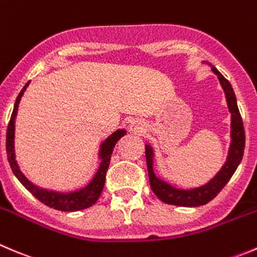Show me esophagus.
Listing matches in <instances>:
<instances>
[{"label": "esophagus", "instance_id": "obj_1", "mask_svg": "<svg viewBox=\"0 0 257 257\" xmlns=\"http://www.w3.org/2000/svg\"><path fill=\"white\" fill-rule=\"evenodd\" d=\"M131 131H132V133L142 134V133H144V131H146V129H144V125L142 121H133L131 125Z\"/></svg>", "mask_w": 257, "mask_h": 257}]
</instances>
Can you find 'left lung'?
Wrapping results in <instances>:
<instances>
[{"mask_svg": "<svg viewBox=\"0 0 257 257\" xmlns=\"http://www.w3.org/2000/svg\"><path fill=\"white\" fill-rule=\"evenodd\" d=\"M212 71L217 74L220 83L222 84V88L226 93V98H227L228 108H230L231 114H232V132H231L232 143H231L230 154H228L227 162L223 166V168L218 172L217 176L212 181L208 182L205 186L200 187V188L183 191V189H177L174 187L169 186L168 183L161 181V179L154 176L153 168H152V154L153 153H152L151 147L146 146V159L147 167H148L151 188L159 200L163 201L164 203H168V205L183 206V207H197V206L208 203L222 191L223 187L226 186V183L230 181L232 174L235 173L236 168H237L243 157L245 129H243L242 118H241L240 110H238L237 103H236V95L233 93L230 81L216 68H212Z\"/></svg>", "mask_w": 257, "mask_h": 257, "instance_id": "obj_1", "label": "left lung"}]
</instances>
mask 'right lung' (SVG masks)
<instances>
[{
	"label": "right lung",
	"instance_id": "obj_1",
	"mask_svg": "<svg viewBox=\"0 0 257 257\" xmlns=\"http://www.w3.org/2000/svg\"><path fill=\"white\" fill-rule=\"evenodd\" d=\"M29 85V83L24 86L21 91H20L19 96L16 98V103H15L14 111L11 114V119L9 121V126H7L6 133V152H7V159L11 166L12 172L15 176L19 178L25 186V188L29 192H31L32 195L40 201V202L45 203L49 207L55 208L59 211H66V212H71V211H80L84 208H88L93 206L96 201L100 197L101 192H103L104 184H105V176L106 171H108L109 162H110L111 153H113V148L116 144V142L125 134V131H116L115 133L111 134L108 139L103 143L100 151V158L101 163L99 167L98 172H96L95 177L93 181L85 187V188L80 189V191L73 192V193H59V192L54 191H46V189L39 188V187L34 186L17 167L16 161H15V151H14V132H15V116H16L17 108H19L20 99H21L22 94H24L25 89Z\"/></svg>",
	"mask_w": 257,
	"mask_h": 257
}]
</instances>
